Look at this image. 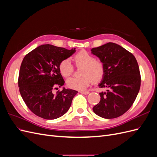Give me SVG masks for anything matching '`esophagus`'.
I'll use <instances>...</instances> for the list:
<instances>
[{
    "label": "esophagus",
    "mask_w": 157,
    "mask_h": 157,
    "mask_svg": "<svg viewBox=\"0 0 157 157\" xmlns=\"http://www.w3.org/2000/svg\"><path fill=\"white\" fill-rule=\"evenodd\" d=\"M79 92L82 94H84V95H86V94H89V92H88V91H80Z\"/></svg>",
    "instance_id": "esophagus-1"
}]
</instances>
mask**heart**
<instances>
[{"mask_svg":"<svg viewBox=\"0 0 157 157\" xmlns=\"http://www.w3.org/2000/svg\"><path fill=\"white\" fill-rule=\"evenodd\" d=\"M73 60L77 66H81L79 77H72L67 80V86L78 90L86 89L89 85L94 82H98L103 78L105 73V67L101 61L95 59L94 57L89 52L82 50L73 57ZM59 69L64 77H67L73 73L74 67L69 59L61 61Z\"/></svg>","mask_w":157,"mask_h":157,"instance_id":"obj_1","label":"heart"}]
</instances>
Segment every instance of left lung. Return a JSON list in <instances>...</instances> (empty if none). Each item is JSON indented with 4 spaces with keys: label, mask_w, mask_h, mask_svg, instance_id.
<instances>
[{
    "label": "left lung",
    "mask_w": 157,
    "mask_h": 157,
    "mask_svg": "<svg viewBox=\"0 0 157 157\" xmlns=\"http://www.w3.org/2000/svg\"><path fill=\"white\" fill-rule=\"evenodd\" d=\"M103 63L105 73L99 87L100 101L93 107L97 115L104 118H117L129 109L139 93L141 76L137 60L130 52L113 42L91 50Z\"/></svg>",
    "instance_id": "1"
}]
</instances>
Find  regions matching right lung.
<instances>
[{
    "label": "right lung",
    "instance_id": "right-lung-1",
    "mask_svg": "<svg viewBox=\"0 0 157 157\" xmlns=\"http://www.w3.org/2000/svg\"><path fill=\"white\" fill-rule=\"evenodd\" d=\"M75 49L43 44L23 58L19 73V90L26 105L38 117L56 119L69 110L78 92L63 87L55 94L54 90L65 83L59 69L60 62L72 56Z\"/></svg>",
    "mask_w": 157,
    "mask_h": 157
}]
</instances>
